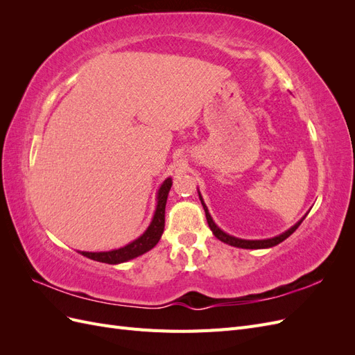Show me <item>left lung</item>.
Segmentation results:
<instances>
[{
    "label": "left lung",
    "mask_w": 355,
    "mask_h": 355,
    "mask_svg": "<svg viewBox=\"0 0 355 355\" xmlns=\"http://www.w3.org/2000/svg\"><path fill=\"white\" fill-rule=\"evenodd\" d=\"M198 196H200V192H198ZM200 200H201V204H202V207H204V211H206V219H207V223H209V227H210L211 232L214 234V237L219 239V240L223 241V243L230 244V245L240 247V249H266V247H272V245L280 244V243L284 241L287 237H290V235H292V234L297 230L299 225L302 223V220L305 219V218H302V220H299V222L295 225V227H292L290 230H287L286 232H283L282 235H278V237H274V239H268V240H241V239L232 237V235L225 234L222 230H219V228L216 227V225H214V222H213V219H211V216H210V213H209V210H207V207H206V204H204L201 196H200Z\"/></svg>",
    "instance_id": "1"
}]
</instances>
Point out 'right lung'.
Here are the masks:
<instances>
[{
	"label": "right lung",
	"instance_id": "obj_1",
	"mask_svg": "<svg viewBox=\"0 0 355 355\" xmlns=\"http://www.w3.org/2000/svg\"><path fill=\"white\" fill-rule=\"evenodd\" d=\"M170 188H171V179L168 178L164 180V184L161 185L158 191V196H157L158 201H157V210L154 214V219L151 225L148 227V230L137 240L121 247V249L111 250V252H80V253L85 257H89V259L115 265V263H121V262L135 259V257L146 253L148 250H151L153 247L159 241L161 234L164 231V211H166V202H167Z\"/></svg>",
	"mask_w": 355,
	"mask_h": 355
}]
</instances>
